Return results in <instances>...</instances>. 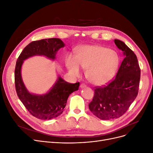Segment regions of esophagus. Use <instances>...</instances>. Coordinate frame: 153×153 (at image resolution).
Listing matches in <instances>:
<instances>
[{"label":"esophagus","instance_id":"1","mask_svg":"<svg viewBox=\"0 0 153 153\" xmlns=\"http://www.w3.org/2000/svg\"><path fill=\"white\" fill-rule=\"evenodd\" d=\"M80 88L81 89H83V88H85L87 86H86V85L85 84H80Z\"/></svg>","mask_w":153,"mask_h":153}]
</instances>
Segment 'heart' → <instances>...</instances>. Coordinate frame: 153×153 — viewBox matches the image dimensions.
Returning a JSON list of instances; mask_svg holds the SVG:
<instances>
[{
    "label": "heart",
    "mask_w": 153,
    "mask_h": 153,
    "mask_svg": "<svg viewBox=\"0 0 153 153\" xmlns=\"http://www.w3.org/2000/svg\"><path fill=\"white\" fill-rule=\"evenodd\" d=\"M119 64L115 51L98 45L82 46L75 57L69 56L66 66L73 75L80 74V68L87 69L86 76L92 84L104 85L112 80Z\"/></svg>",
    "instance_id": "obj_1"
}]
</instances>
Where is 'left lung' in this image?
Instances as JSON below:
<instances>
[{
    "mask_svg": "<svg viewBox=\"0 0 153 153\" xmlns=\"http://www.w3.org/2000/svg\"><path fill=\"white\" fill-rule=\"evenodd\" d=\"M124 59L115 79L105 87H96L89 104L91 112L102 120L119 118L126 112L138 94L140 69L137 57L122 41L114 39Z\"/></svg>",
    "mask_w": 153,
    "mask_h": 153,
    "instance_id": "8db88e82",
    "label": "left lung"
}]
</instances>
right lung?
<instances>
[{
	"instance_id": "1",
	"label": "right lung",
	"mask_w": 153,
	"mask_h": 153,
	"mask_svg": "<svg viewBox=\"0 0 153 153\" xmlns=\"http://www.w3.org/2000/svg\"><path fill=\"white\" fill-rule=\"evenodd\" d=\"M65 44L59 38H49L32 41L23 50L18 57L15 70V82L18 98L27 110L36 118L49 120L61 115L66 105L69 94L78 90L80 83L70 84L59 76L53 87L44 94L30 93L23 82L21 69L24 61L41 55L55 60L57 51Z\"/></svg>"
}]
</instances>
